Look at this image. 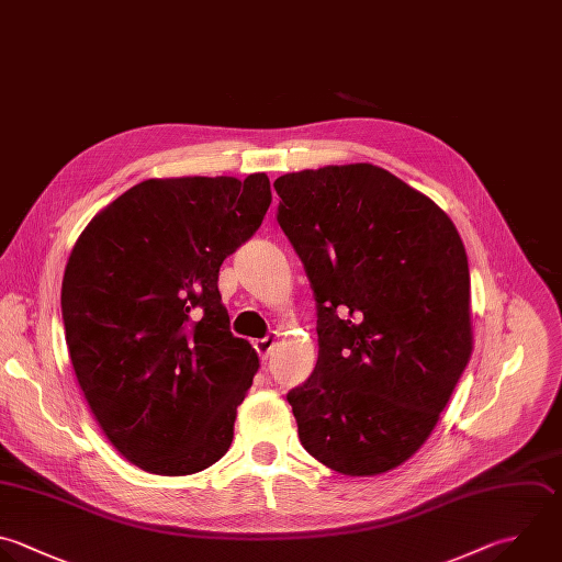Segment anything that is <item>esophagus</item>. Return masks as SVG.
Returning <instances> with one entry per match:
<instances>
[{"label": "esophagus", "instance_id": "34e87169", "mask_svg": "<svg viewBox=\"0 0 562 562\" xmlns=\"http://www.w3.org/2000/svg\"><path fill=\"white\" fill-rule=\"evenodd\" d=\"M277 340H279V334L274 331V334H268L266 338H259V340L255 342V349H257V353L261 356V360H266V358L270 356V351L274 349Z\"/></svg>", "mask_w": 562, "mask_h": 562}]
</instances>
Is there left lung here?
<instances>
[{
  "mask_svg": "<svg viewBox=\"0 0 562 562\" xmlns=\"http://www.w3.org/2000/svg\"><path fill=\"white\" fill-rule=\"evenodd\" d=\"M274 189L318 310L316 367L288 393L299 439L336 472H389L428 439L472 353L463 241L430 198L369 162Z\"/></svg>",
  "mask_w": 562,
  "mask_h": 562,
  "instance_id": "left-lung-1",
  "label": "left lung"
}]
</instances>
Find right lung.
<instances>
[{"label": "right lung", "instance_id": "add662e5", "mask_svg": "<svg viewBox=\"0 0 562 562\" xmlns=\"http://www.w3.org/2000/svg\"><path fill=\"white\" fill-rule=\"evenodd\" d=\"M270 202L266 173L151 178L97 213L70 252L61 310L77 382L145 472L193 474L231 448L259 356L231 334L217 277Z\"/></svg>", "mask_w": 562, "mask_h": 562}]
</instances>
